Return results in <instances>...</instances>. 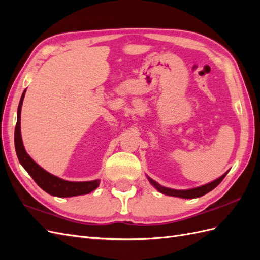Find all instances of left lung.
Listing matches in <instances>:
<instances>
[{
    "label": "left lung",
    "mask_w": 260,
    "mask_h": 260,
    "mask_svg": "<svg viewBox=\"0 0 260 260\" xmlns=\"http://www.w3.org/2000/svg\"><path fill=\"white\" fill-rule=\"evenodd\" d=\"M228 172H229V170L224 172L221 177L217 178L216 180L211 181V182H209V183H206L204 185L194 187V188H188V190H175V188L162 186L159 183H157L155 180L151 179L147 176L146 177L149 181V183H151L156 188V190L160 192L161 194L168 195V196H175V198H180V199H196V198H201V196L207 194L211 190H214V188L223 180V178L226 176Z\"/></svg>",
    "instance_id": "1"
}]
</instances>
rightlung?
<instances>
[{
  "instance_id": "1",
  "label": "right lung",
  "mask_w": 260,
  "mask_h": 260,
  "mask_svg": "<svg viewBox=\"0 0 260 260\" xmlns=\"http://www.w3.org/2000/svg\"><path fill=\"white\" fill-rule=\"evenodd\" d=\"M25 94L26 90L23 91L20 98V102L17 109V123L16 127H15V148H16V154L21 166L26 169V171L31 176V178L36 181V183L40 186L43 191L53 196H57V198H72V196L84 195L95 190L100 185L99 179L93 181H83V182H75V181H67L64 179H60L44 170L41 166H39V165L27 154L25 146H23L22 143L20 132V113Z\"/></svg>"
}]
</instances>
